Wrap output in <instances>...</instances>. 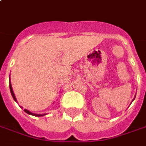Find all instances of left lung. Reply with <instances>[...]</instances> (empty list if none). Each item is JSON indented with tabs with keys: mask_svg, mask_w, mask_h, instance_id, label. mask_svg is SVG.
I'll use <instances>...</instances> for the list:
<instances>
[{
	"mask_svg": "<svg viewBox=\"0 0 146 146\" xmlns=\"http://www.w3.org/2000/svg\"><path fill=\"white\" fill-rule=\"evenodd\" d=\"M134 99H135V98H133V100H132V102H133V100H134Z\"/></svg>",
	"mask_w": 146,
	"mask_h": 146,
	"instance_id": "8db88e82",
	"label": "left lung"
}]
</instances>
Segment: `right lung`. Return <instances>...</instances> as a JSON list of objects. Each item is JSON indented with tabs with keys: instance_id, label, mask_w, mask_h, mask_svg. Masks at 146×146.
<instances>
[{
	"instance_id": "right-lung-1",
	"label": "right lung",
	"mask_w": 146,
	"mask_h": 146,
	"mask_svg": "<svg viewBox=\"0 0 146 146\" xmlns=\"http://www.w3.org/2000/svg\"><path fill=\"white\" fill-rule=\"evenodd\" d=\"M9 88H10V92H11V94H12V96H13V99H14V100H15L16 102H17V100H16V96H15V94H14V92H13L12 84H11L10 76H9ZM24 111L26 112L27 114H28V115H31L36 116V117H41V116H43V115H46V114H35V113H32V112L29 111H28V110H27V109H24Z\"/></svg>"
}]
</instances>
